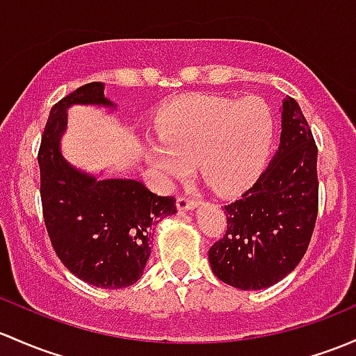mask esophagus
<instances>
[{"instance_id":"esophagus-1","label":"esophagus","mask_w":356,"mask_h":356,"mask_svg":"<svg viewBox=\"0 0 356 356\" xmlns=\"http://www.w3.org/2000/svg\"><path fill=\"white\" fill-rule=\"evenodd\" d=\"M197 207L196 200H191L188 196H179L177 200V208L179 211H188V209H194Z\"/></svg>"}]
</instances>
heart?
I'll use <instances>...</instances> for the list:
<instances>
[{
  "mask_svg": "<svg viewBox=\"0 0 356 356\" xmlns=\"http://www.w3.org/2000/svg\"><path fill=\"white\" fill-rule=\"evenodd\" d=\"M155 126L160 143L149 141L143 156L163 184L188 177L197 162L209 188L232 194L259 175L275 140L276 119L259 97L191 95L163 107Z\"/></svg>",
  "mask_w": 356,
  "mask_h": 356,
  "instance_id": "heart-1",
  "label": "heart"
}]
</instances>
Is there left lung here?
I'll list each match as a JSON object with an SVG mask.
<instances>
[{
	"label": "left lung",
	"mask_w": 356,
	"mask_h": 356,
	"mask_svg": "<svg viewBox=\"0 0 356 356\" xmlns=\"http://www.w3.org/2000/svg\"><path fill=\"white\" fill-rule=\"evenodd\" d=\"M282 141L254 186L227 204L225 235L209 247L213 273L227 285L261 290L300 263L319 208L317 147L297 100L282 112Z\"/></svg>",
	"instance_id": "1"
}]
</instances>
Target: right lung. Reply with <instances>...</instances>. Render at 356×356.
Instances as JSON below:
<instances>
[{
	"mask_svg": "<svg viewBox=\"0 0 356 356\" xmlns=\"http://www.w3.org/2000/svg\"><path fill=\"white\" fill-rule=\"evenodd\" d=\"M74 104L107 106L100 81L87 83L54 104L44 128L37 160L42 215L61 263L93 286H131L143 275L152 228L177 213L174 196H159L133 179H100L76 170L63 159L59 140L66 111Z\"/></svg>",
	"mask_w": 356,
	"mask_h": 356,
	"instance_id": "add662e5",
	"label": "right lung"
}]
</instances>
